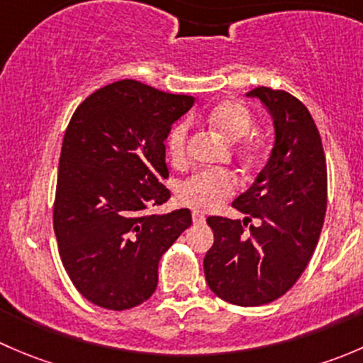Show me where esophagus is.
Masks as SVG:
<instances>
[{
  "mask_svg": "<svg viewBox=\"0 0 363 363\" xmlns=\"http://www.w3.org/2000/svg\"><path fill=\"white\" fill-rule=\"evenodd\" d=\"M193 221H195V225H202V223L205 221V216L202 214V212L193 211Z\"/></svg>",
  "mask_w": 363,
  "mask_h": 363,
  "instance_id": "esophagus-1",
  "label": "esophagus"
}]
</instances>
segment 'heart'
Segmentation results:
<instances>
[{
    "mask_svg": "<svg viewBox=\"0 0 363 363\" xmlns=\"http://www.w3.org/2000/svg\"><path fill=\"white\" fill-rule=\"evenodd\" d=\"M207 124L230 140L246 137L252 126V113L239 100H223L207 113ZM168 158L175 167H182L189 160V126L179 123L172 128L167 138ZM240 155L250 163L265 158L270 151V140L262 133L250 135L240 144ZM237 191V181L228 170H202L181 182L177 188L179 203L195 211H211Z\"/></svg>",
    "mask_w": 363,
    "mask_h": 363,
    "instance_id": "b5f03b06",
    "label": "heart"
}]
</instances>
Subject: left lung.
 <instances>
[{"instance_id":"8db88e82","label":"left lung","mask_w":363,"mask_h":363,"mask_svg":"<svg viewBox=\"0 0 363 363\" xmlns=\"http://www.w3.org/2000/svg\"><path fill=\"white\" fill-rule=\"evenodd\" d=\"M247 96L269 107L276 145L255 184L232 203L247 218H207L214 244L203 258L208 288L240 307L274 302L294 288L313 258L327 212V161L306 105L265 86Z\"/></svg>"}]
</instances>
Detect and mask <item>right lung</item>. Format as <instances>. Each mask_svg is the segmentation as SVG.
Segmentation results:
<instances>
[{
	"label": "right lung",
	"instance_id": "right-lung-1",
	"mask_svg": "<svg viewBox=\"0 0 363 363\" xmlns=\"http://www.w3.org/2000/svg\"><path fill=\"white\" fill-rule=\"evenodd\" d=\"M195 104L138 80L94 91L65 131L52 221L61 262L80 295L124 311L158 286L163 252L191 226L189 208L152 214L170 199L164 138Z\"/></svg>",
	"mask_w": 363,
	"mask_h": 363
}]
</instances>
